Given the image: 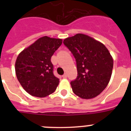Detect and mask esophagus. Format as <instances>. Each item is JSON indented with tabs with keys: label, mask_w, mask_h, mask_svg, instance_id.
<instances>
[{
	"label": "esophagus",
	"mask_w": 131,
	"mask_h": 131,
	"mask_svg": "<svg viewBox=\"0 0 131 131\" xmlns=\"http://www.w3.org/2000/svg\"><path fill=\"white\" fill-rule=\"evenodd\" d=\"M67 76H68V75H67V73H64L63 75H62V77H63V78H66Z\"/></svg>",
	"instance_id": "esophagus-1"
}]
</instances>
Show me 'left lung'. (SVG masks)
<instances>
[{
  "mask_svg": "<svg viewBox=\"0 0 131 131\" xmlns=\"http://www.w3.org/2000/svg\"><path fill=\"white\" fill-rule=\"evenodd\" d=\"M76 60L77 77L72 91L83 99L99 95L110 81L113 60L105 45L86 35L78 33L63 40Z\"/></svg>",
  "mask_w": 131,
  "mask_h": 131,
  "instance_id": "1",
  "label": "left lung"
}]
</instances>
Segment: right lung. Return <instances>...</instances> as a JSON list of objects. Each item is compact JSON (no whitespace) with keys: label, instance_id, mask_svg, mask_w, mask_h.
I'll return each mask as SVG.
<instances>
[{"label":"right lung","instance_id":"1","mask_svg":"<svg viewBox=\"0 0 131 131\" xmlns=\"http://www.w3.org/2000/svg\"><path fill=\"white\" fill-rule=\"evenodd\" d=\"M62 39L42 37L22 50L15 63L16 77L30 95L43 98L56 91L59 79L53 74L50 59Z\"/></svg>","mask_w":131,"mask_h":131}]
</instances>
